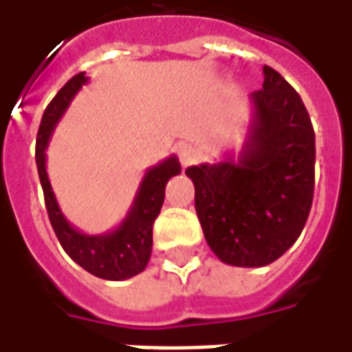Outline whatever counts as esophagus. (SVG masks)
<instances>
[{"instance_id": "obj_1", "label": "esophagus", "mask_w": 352, "mask_h": 352, "mask_svg": "<svg viewBox=\"0 0 352 352\" xmlns=\"http://www.w3.org/2000/svg\"><path fill=\"white\" fill-rule=\"evenodd\" d=\"M178 159H180L182 166H190L197 160V148L193 147L192 143H178Z\"/></svg>"}]
</instances>
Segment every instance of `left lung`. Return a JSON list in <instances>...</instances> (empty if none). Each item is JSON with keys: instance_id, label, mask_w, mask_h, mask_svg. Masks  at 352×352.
<instances>
[{"instance_id": "obj_1", "label": "left lung", "mask_w": 352, "mask_h": 352, "mask_svg": "<svg viewBox=\"0 0 352 352\" xmlns=\"http://www.w3.org/2000/svg\"><path fill=\"white\" fill-rule=\"evenodd\" d=\"M240 155L188 166L205 240L223 263L263 267L300 236L314 197L316 135L302 98L263 65Z\"/></svg>"}]
</instances>
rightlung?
I'll use <instances>...</instances> for the list:
<instances>
[{
	"label": "right lung",
	"mask_w": 352,
	"mask_h": 352,
	"mask_svg": "<svg viewBox=\"0 0 352 352\" xmlns=\"http://www.w3.org/2000/svg\"><path fill=\"white\" fill-rule=\"evenodd\" d=\"M87 82L89 77L85 73L72 77L44 110L38 138H36V166H38L40 184L44 190L50 223L65 254L94 277L108 280L131 279L147 267L151 259L153 223L159 217L160 207L164 204L166 184L172 176H178L182 172L180 160L176 155H172L159 164L147 168L133 197V204L124 217V221L116 228L102 234H85L79 228H75L65 219V214L61 213L60 204L52 190L46 172V148L61 116L65 114L75 94Z\"/></svg>",
	"instance_id": "add662e5"
}]
</instances>
